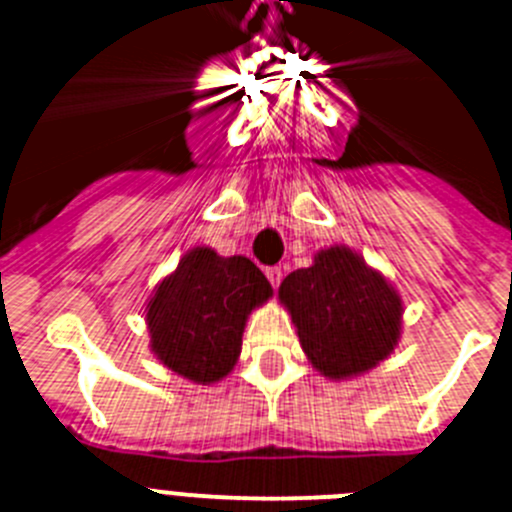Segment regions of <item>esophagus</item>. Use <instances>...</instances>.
<instances>
[{
    "instance_id": "esophagus-1",
    "label": "esophagus",
    "mask_w": 512,
    "mask_h": 512,
    "mask_svg": "<svg viewBox=\"0 0 512 512\" xmlns=\"http://www.w3.org/2000/svg\"><path fill=\"white\" fill-rule=\"evenodd\" d=\"M266 277H269L271 287H279V282H282V269H279V266H271V269H266Z\"/></svg>"
}]
</instances>
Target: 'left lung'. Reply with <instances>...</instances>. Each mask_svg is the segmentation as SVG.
I'll return each instance as SVG.
<instances>
[{
  "label": "left lung",
  "mask_w": 512,
  "mask_h": 512,
  "mask_svg": "<svg viewBox=\"0 0 512 512\" xmlns=\"http://www.w3.org/2000/svg\"><path fill=\"white\" fill-rule=\"evenodd\" d=\"M279 300L312 369L341 382L384 361L402 336V297L354 248L330 246L287 274Z\"/></svg>",
  "instance_id": "obj_1"
}]
</instances>
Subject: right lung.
Segmentation results:
<instances>
[{"label": "right lung", "instance_id": "obj_1", "mask_svg": "<svg viewBox=\"0 0 512 512\" xmlns=\"http://www.w3.org/2000/svg\"><path fill=\"white\" fill-rule=\"evenodd\" d=\"M271 295L269 279L246 256L189 248L148 297V348L189 382H220L238 364L248 315Z\"/></svg>", "mask_w": 512, "mask_h": 512}]
</instances>
